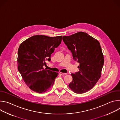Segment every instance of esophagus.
Returning <instances> with one entry per match:
<instances>
[{
	"mask_svg": "<svg viewBox=\"0 0 120 120\" xmlns=\"http://www.w3.org/2000/svg\"><path fill=\"white\" fill-rule=\"evenodd\" d=\"M60 74L62 76H64L66 75V73H60Z\"/></svg>",
	"mask_w": 120,
	"mask_h": 120,
	"instance_id": "esophagus-1",
	"label": "esophagus"
}]
</instances>
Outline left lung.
I'll return each mask as SVG.
<instances>
[{"label":"left lung","mask_w":120,"mask_h":120,"mask_svg":"<svg viewBox=\"0 0 120 120\" xmlns=\"http://www.w3.org/2000/svg\"><path fill=\"white\" fill-rule=\"evenodd\" d=\"M63 41L71 52L73 59L79 63V71L72 74L69 87L77 94L91 89L101 77L104 57L99 42L88 34L79 32L63 36Z\"/></svg>","instance_id":"8db88e82"}]
</instances>
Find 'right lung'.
I'll list each match as a JSON object with an SVG mask.
<instances>
[{
  "label": "right lung",
  "instance_id": "1",
  "mask_svg": "<svg viewBox=\"0 0 120 120\" xmlns=\"http://www.w3.org/2000/svg\"><path fill=\"white\" fill-rule=\"evenodd\" d=\"M62 37L34 36L22 42L18 52V70L32 90L42 93L52 86L58 73L44 69L45 61L61 44Z\"/></svg>",
  "mask_w": 120,
  "mask_h": 120
}]
</instances>
